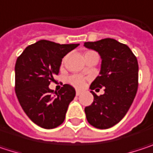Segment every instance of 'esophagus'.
Instances as JSON below:
<instances>
[{
    "label": "esophagus",
    "instance_id": "esophagus-1",
    "mask_svg": "<svg viewBox=\"0 0 153 153\" xmlns=\"http://www.w3.org/2000/svg\"><path fill=\"white\" fill-rule=\"evenodd\" d=\"M81 94V91H79V90H76V95L77 96H79Z\"/></svg>",
    "mask_w": 153,
    "mask_h": 153
}]
</instances>
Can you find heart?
Wrapping results in <instances>:
<instances>
[{
    "instance_id": "obj_1",
    "label": "heart",
    "mask_w": 153,
    "mask_h": 153,
    "mask_svg": "<svg viewBox=\"0 0 153 153\" xmlns=\"http://www.w3.org/2000/svg\"><path fill=\"white\" fill-rule=\"evenodd\" d=\"M68 81L76 88H82L85 83V79L80 75H73L68 79Z\"/></svg>"
}]
</instances>
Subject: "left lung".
Wrapping results in <instances>:
<instances>
[{"instance_id":"8db88e82","label":"left lung","mask_w":153,"mask_h":153,"mask_svg":"<svg viewBox=\"0 0 153 153\" xmlns=\"http://www.w3.org/2000/svg\"><path fill=\"white\" fill-rule=\"evenodd\" d=\"M84 46L98 52L102 59L99 76L89 88L94 101L85 108L86 117L93 127L106 129L123 119L134 101L138 88L137 59L126 44L111 38L88 42ZM96 87H105V94L97 96L92 91Z\"/></svg>"}]
</instances>
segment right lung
Wrapping results in <instances>:
<instances>
[{
  "instance_id": "1",
  "label": "right lung",
  "mask_w": 153,
  "mask_h": 153,
  "mask_svg": "<svg viewBox=\"0 0 153 153\" xmlns=\"http://www.w3.org/2000/svg\"><path fill=\"white\" fill-rule=\"evenodd\" d=\"M79 44H59L41 40L26 47L15 65V91L29 119L41 128L50 129L61 125L75 89L65 84L56 95L48 88L59 73L62 58Z\"/></svg>"
}]
</instances>
